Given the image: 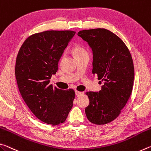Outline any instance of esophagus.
I'll list each match as a JSON object with an SVG mask.
<instances>
[{
    "instance_id": "esophagus-1",
    "label": "esophagus",
    "mask_w": 151,
    "mask_h": 151,
    "mask_svg": "<svg viewBox=\"0 0 151 151\" xmlns=\"http://www.w3.org/2000/svg\"><path fill=\"white\" fill-rule=\"evenodd\" d=\"M84 94V93L83 92H80V91H75V95L76 96H81V95H83Z\"/></svg>"
}]
</instances>
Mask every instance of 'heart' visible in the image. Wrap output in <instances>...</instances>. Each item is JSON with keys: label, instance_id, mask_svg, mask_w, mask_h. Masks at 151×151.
I'll list each match as a JSON object with an SVG mask.
<instances>
[{"label": "heart", "instance_id": "1", "mask_svg": "<svg viewBox=\"0 0 151 151\" xmlns=\"http://www.w3.org/2000/svg\"><path fill=\"white\" fill-rule=\"evenodd\" d=\"M72 52H73V54L76 58H78L79 57L88 54V52L86 49L80 45H74Z\"/></svg>", "mask_w": 151, "mask_h": 151}]
</instances>
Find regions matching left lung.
Returning a JSON list of instances; mask_svg holds the SVG:
<instances>
[{
    "mask_svg": "<svg viewBox=\"0 0 151 151\" xmlns=\"http://www.w3.org/2000/svg\"><path fill=\"white\" fill-rule=\"evenodd\" d=\"M91 48L93 74L104 81L99 92H87L85 114L91 122L102 125L114 120L126 106L133 88L134 68L124 42L106 29L80 31L77 34Z\"/></svg>",
    "mask_w": 151,
    "mask_h": 151,
    "instance_id": "left-lung-1",
    "label": "left lung"
}]
</instances>
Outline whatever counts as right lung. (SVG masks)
Masks as SVG:
<instances>
[{
	"label": "right lung",
	"instance_id": "right-lung-1",
	"mask_svg": "<svg viewBox=\"0 0 151 151\" xmlns=\"http://www.w3.org/2000/svg\"><path fill=\"white\" fill-rule=\"evenodd\" d=\"M75 33L52 30L35 33L25 40L17 56L15 76L24 101L35 117L52 126L64 122L73 106L74 90L54 88L49 83Z\"/></svg>",
	"mask_w": 151,
	"mask_h": 151
}]
</instances>
